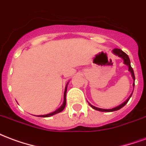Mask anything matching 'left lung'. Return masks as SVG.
I'll return each mask as SVG.
<instances>
[{"label":"left lung","instance_id":"8db88e82","mask_svg":"<svg viewBox=\"0 0 146 146\" xmlns=\"http://www.w3.org/2000/svg\"><path fill=\"white\" fill-rule=\"evenodd\" d=\"M113 53L114 54H116L117 55L118 57L121 58L123 60V63L127 65V66H128V70L130 71V73H131V76L133 80H134V83H133V87H135V73H134V70L132 69V67L131 66V62H130V58H129L128 55L126 54L125 52H123V51L121 50V49H118V48H114L113 50ZM132 94L130 96H129V98L126 100L124 102H123L122 104H120L119 106H116L115 108H113V109H109V110H106V109H101V108H98V107H95L94 106H92L89 103V105L91 106V107L93 108L94 110H98V111H101V112H113V111H116V110H120L121 108L123 107L124 106H125L127 103V102L129 101V99L131 97Z\"/></svg>","mask_w":146,"mask_h":146}]
</instances>
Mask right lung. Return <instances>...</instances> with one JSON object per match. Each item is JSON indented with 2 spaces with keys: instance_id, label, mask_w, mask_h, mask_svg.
<instances>
[{
  "instance_id": "1",
  "label": "right lung",
  "mask_w": 146,
  "mask_h": 146,
  "mask_svg": "<svg viewBox=\"0 0 146 146\" xmlns=\"http://www.w3.org/2000/svg\"><path fill=\"white\" fill-rule=\"evenodd\" d=\"M67 85H68V83H67L66 86V88H65V92H64L63 103H62V105L60 107L58 108V110H56L55 111H54V112H52V113H48V114H46V115H39V116H39V117H49V116H53V115H54V114H57V113H60V112H62V111L64 110V108H65V106H66V95Z\"/></svg>"
}]
</instances>
